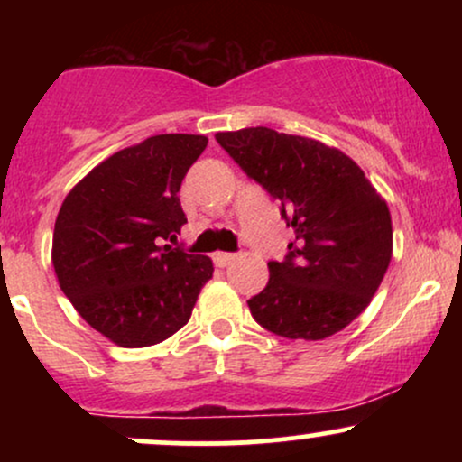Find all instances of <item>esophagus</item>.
<instances>
[{"instance_id":"esophagus-1","label":"esophagus","mask_w":462,"mask_h":462,"mask_svg":"<svg viewBox=\"0 0 462 462\" xmlns=\"http://www.w3.org/2000/svg\"><path fill=\"white\" fill-rule=\"evenodd\" d=\"M213 261L217 267H227V264H232L236 261V254H230V252H217L213 256Z\"/></svg>"}]
</instances>
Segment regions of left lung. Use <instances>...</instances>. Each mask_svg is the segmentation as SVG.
I'll use <instances>...</instances> for the list:
<instances>
[{
    "label": "left lung",
    "mask_w": 462,
    "mask_h": 462,
    "mask_svg": "<svg viewBox=\"0 0 462 462\" xmlns=\"http://www.w3.org/2000/svg\"><path fill=\"white\" fill-rule=\"evenodd\" d=\"M217 143L282 208L295 241L247 301L252 317L286 338L319 341L369 306L393 254L386 201L337 147L272 128L217 132Z\"/></svg>",
    "instance_id": "left-lung-1"
}]
</instances>
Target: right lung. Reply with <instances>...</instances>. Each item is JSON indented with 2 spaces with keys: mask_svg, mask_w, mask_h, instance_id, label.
I'll return each mask as SVG.
<instances>
[{
  "mask_svg": "<svg viewBox=\"0 0 462 462\" xmlns=\"http://www.w3.org/2000/svg\"><path fill=\"white\" fill-rule=\"evenodd\" d=\"M201 134H158L99 162L56 217L58 284L88 326L121 347L164 341L190 319L213 261L169 245L187 224L180 187Z\"/></svg>",
  "mask_w": 462,
  "mask_h": 462,
  "instance_id": "add662e5",
  "label": "right lung"
}]
</instances>
